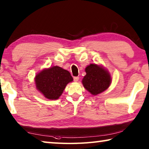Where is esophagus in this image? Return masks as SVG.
<instances>
[{"label":"esophagus","instance_id":"34e87169","mask_svg":"<svg viewBox=\"0 0 149 149\" xmlns=\"http://www.w3.org/2000/svg\"><path fill=\"white\" fill-rule=\"evenodd\" d=\"M74 81L75 82H77L79 81V77H74Z\"/></svg>","mask_w":149,"mask_h":149}]
</instances>
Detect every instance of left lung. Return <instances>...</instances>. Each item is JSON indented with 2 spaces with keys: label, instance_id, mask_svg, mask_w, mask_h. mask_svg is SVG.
<instances>
[{
  "label": "left lung",
  "instance_id": "8db88e82",
  "mask_svg": "<svg viewBox=\"0 0 149 149\" xmlns=\"http://www.w3.org/2000/svg\"><path fill=\"white\" fill-rule=\"evenodd\" d=\"M86 75L82 79L85 89L93 95H97L107 90L112 83L109 72L101 65L90 64L85 68Z\"/></svg>",
  "mask_w": 149,
  "mask_h": 149
}]
</instances>
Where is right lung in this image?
<instances>
[{"label":"right lung","mask_w":149,"mask_h":149,"mask_svg":"<svg viewBox=\"0 0 149 149\" xmlns=\"http://www.w3.org/2000/svg\"><path fill=\"white\" fill-rule=\"evenodd\" d=\"M73 80L68 71L54 65L37 73L35 77V84L37 90L46 99L57 100L66 85Z\"/></svg>","instance_id":"1"}]
</instances>
